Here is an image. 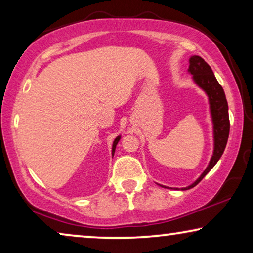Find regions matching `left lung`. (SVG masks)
Instances as JSON below:
<instances>
[{
    "mask_svg": "<svg viewBox=\"0 0 253 253\" xmlns=\"http://www.w3.org/2000/svg\"><path fill=\"white\" fill-rule=\"evenodd\" d=\"M189 74L192 75V79L195 84L202 88L206 93L207 98H209L210 103V112L211 117H212L213 123V140H214V148L213 155L211 158L210 164L207 166L203 174L192 183L191 185L182 188L181 190H189L196 186L205 176L209 174V171L212 169L216 162L220 160L221 155L223 154L224 148H226L228 137H229V114H228V103L226 99V94L222 86L219 84L216 81L215 76H214L212 69L205 61L200 56L193 55L189 60ZM162 188H167L168 186L159 184ZM176 190H179L176 188Z\"/></svg>",
    "mask_w": 253,
    "mask_h": 253,
    "instance_id": "left-lung-1",
    "label": "left lung"
}]
</instances>
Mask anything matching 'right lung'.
Instances as JSON below:
<instances>
[{"label":"right lung","instance_id":"right-lung-1","mask_svg":"<svg viewBox=\"0 0 253 253\" xmlns=\"http://www.w3.org/2000/svg\"><path fill=\"white\" fill-rule=\"evenodd\" d=\"M120 139H121V136H117L115 139H114V141H113V147H112V155H114V153H115V148H116V145H117V143H119L120 141Z\"/></svg>","mask_w":253,"mask_h":253}]
</instances>
